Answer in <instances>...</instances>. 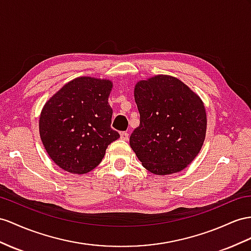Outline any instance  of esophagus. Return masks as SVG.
<instances>
[{"instance_id":"obj_1","label":"esophagus","mask_w":251,"mask_h":251,"mask_svg":"<svg viewBox=\"0 0 251 251\" xmlns=\"http://www.w3.org/2000/svg\"><path fill=\"white\" fill-rule=\"evenodd\" d=\"M128 138H129V133H128L127 131H122L121 132V139L122 140H128Z\"/></svg>"}]
</instances>
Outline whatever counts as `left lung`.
<instances>
[{
    "label": "left lung",
    "mask_w": 251,
    "mask_h": 251,
    "mask_svg": "<svg viewBox=\"0 0 251 251\" xmlns=\"http://www.w3.org/2000/svg\"><path fill=\"white\" fill-rule=\"evenodd\" d=\"M140 125L129 144L143 166L156 175L187 168L201 151L207 117L202 101L182 81L157 75L134 88Z\"/></svg>",
    "instance_id": "8db88e82"
}]
</instances>
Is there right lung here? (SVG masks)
<instances>
[{"label": "right lung", "mask_w": 251, "mask_h": 251, "mask_svg": "<svg viewBox=\"0 0 251 251\" xmlns=\"http://www.w3.org/2000/svg\"><path fill=\"white\" fill-rule=\"evenodd\" d=\"M111 88L109 80L78 77L44 105L40 137L60 169L86 174L100 163L108 145L120 138L110 126L112 109L108 96Z\"/></svg>", "instance_id": "add662e5"}]
</instances>
